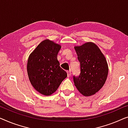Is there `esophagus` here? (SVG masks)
Returning a JSON list of instances; mask_svg holds the SVG:
<instances>
[{
  "label": "esophagus",
  "instance_id": "1",
  "mask_svg": "<svg viewBox=\"0 0 128 128\" xmlns=\"http://www.w3.org/2000/svg\"><path fill=\"white\" fill-rule=\"evenodd\" d=\"M66 73H67V76H68V77H70V76H71V71H66Z\"/></svg>",
  "mask_w": 128,
  "mask_h": 128
}]
</instances>
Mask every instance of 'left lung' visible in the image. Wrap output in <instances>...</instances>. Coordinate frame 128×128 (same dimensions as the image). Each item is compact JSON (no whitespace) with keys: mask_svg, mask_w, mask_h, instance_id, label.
Instances as JSON below:
<instances>
[{"mask_svg":"<svg viewBox=\"0 0 128 128\" xmlns=\"http://www.w3.org/2000/svg\"><path fill=\"white\" fill-rule=\"evenodd\" d=\"M74 48L80 65V76H74V84L84 96H92L100 90L107 80V60L99 48L93 42L74 46Z\"/></svg>","mask_w":128,"mask_h":128,"instance_id":"8db88e82","label":"left lung"}]
</instances>
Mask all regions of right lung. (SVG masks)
<instances>
[{"label": "right lung", "instance_id": "right-lung-1", "mask_svg": "<svg viewBox=\"0 0 128 128\" xmlns=\"http://www.w3.org/2000/svg\"><path fill=\"white\" fill-rule=\"evenodd\" d=\"M61 48L60 44L46 39L29 56L26 66L29 80L36 90L44 96L54 93L67 76L57 60Z\"/></svg>", "mask_w": 128, "mask_h": 128}]
</instances>
